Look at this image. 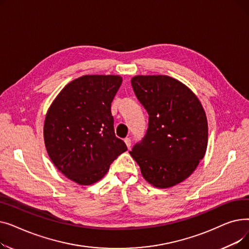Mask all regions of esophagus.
Here are the masks:
<instances>
[{"label": "esophagus", "mask_w": 249, "mask_h": 249, "mask_svg": "<svg viewBox=\"0 0 249 249\" xmlns=\"http://www.w3.org/2000/svg\"><path fill=\"white\" fill-rule=\"evenodd\" d=\"M124 141H125V143H126V145H127V147H128V148L131 147V139L127 137V138H125V139H124Z\"/></svg>", "instance_id": "esophagus-1"}]
</instances>
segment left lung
Masks as SVG:
<instances>
[{"mask_svg":"<svg viewBox=\"0 0 249 249\" xmlns=\"http://www.w3.org/2000/svg\"><path fill=\"white\" fill-rule=\"evenodd\" d=\"M131 85L148 128L129 151L149 184L165 189L189 178L204 158L208 123L199 99L167 75H136Z\"/></svg>","mask_w":249,"mask_h":249,"instance_id":"obj_1","label":"left lung"}]
</instances>
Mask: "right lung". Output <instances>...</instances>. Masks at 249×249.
Returning <instances> with one entry per match:
<instances>
[{
	"label": "right lung",
	"instance_id": "obj_1",
	"mask_svg": "<svg viewBox=\"0 0 249 249\" xmlns=\"http://www.w3.org/2000/svg\"><path fill=\"white\" fill-rule=\"evenodd\" d=\"M119 75H84L65 86L45 117L44 142L51 161L68 178L88 186L101 179L127 150L116 137L111 103Z\"/></svg>",
	"mask_w": 249,
	"mask_h": 249
}]
</instances>
